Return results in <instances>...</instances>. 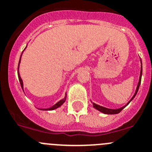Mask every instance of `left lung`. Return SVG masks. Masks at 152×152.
Masks as SVG:
<instances>
[{"instance_id":"obj_1","label":"left lung","mask_w":152,"mask_h":152,"mask_svg":"<svg viewBox=\"0 0 152 152\" xmlns=\"http://www.w3.org/2000/svg\"><path fill=\"white\" fill-rule=\"evenodd\" d=\"M140 62H141V71H140V76H139V83H138V86H137V87H136V92H135V94H134V95H133L132 98H131L130 100H129V102H128V103H127L126 104L124 105V107H120V108H117V109L107 108V107H102V106H100V105L97 104L93 103V102H92L93 107H95V108L96 109V110H99L100 112H102V113H105V114H117V113H120V112L121 111V110H122L123 109H124V107H126L127 105H128L129 103H130L131 101H132V100L134 98H135V96H136V94H137L138 90H139V86H140V84H141V79H142V60H141V59H140Z\"/></svg>"}]
</instances>
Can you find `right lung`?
<instances>
[{
    "label": "right lung",
    "mask_w": 152,
    "mask_h": 152,
    "mask_svg": "<svg viewBox=\"0 0 152 152\" xmlns=\"http://www.w3.org/2000/svg\"><path fill=\"white\" fill-rule=\"evenodd\" d=\"M27 47V45H26ZM26 47L25 48V49L26 48ZM25 49L23 50V51L25 50ZM23 51L22 52L21 54V56H20V61H19V64H18V69H17V73H18V78H19V80H20V85H21V87L22 88H23V79H21V77H20V70H19V68H20V61H21V57H22V55H23ZM66 95H65V97H64L63 99L60 100L59 102H57V103L55 104H54L53 106H51L50 107H48V108H39V110H55V109L58 108L59 107H61V105L63 104L65 102V101H66Z\"/></svg>",
    "instance_id": "1"
}]
</instances>
